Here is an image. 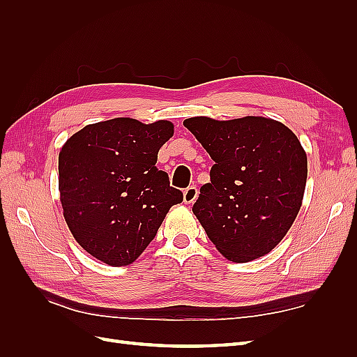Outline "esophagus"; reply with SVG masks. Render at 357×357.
Listing matches in <instances>:
<instances>
[{
    "label": "esophagus",
    "mask_w": 357,
    "mask_h": 357,
    "mask_svg": "<svg viewBox=\"0 0 357 357\" xmlns=\"http://www.w3.org/2000/svg\"><path fill=\"white\" fill-rule=\"evenodd\" d=\"M197 197H198V189L195 186H189L185 192H183V201H185L186 204L195 202Z\"/></svg>",
    "instance_id": "1"
}]
</instances>
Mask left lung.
I'll return each mask as SVG.
<instances>
[{"label":"left lung","mask_w":357,"mask_h":357,"mask_svg":"<svg viewBox=\"0 0 357 357\" xmlns=\"http://www.w3.org/2000/svg\"><path fill=\"white\" fill-rule=\"evenodd\" d=\"M214 165L193 214L228 261L265 256L284 238L304 198L307 153L282 122L262 116L183 122Z\"/></svg>","instance_id":"8db88e82"}]
</instances>
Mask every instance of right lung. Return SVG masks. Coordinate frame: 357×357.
<instances>
[{
	"mask_svg": "<svg viewBox=\"0 0 357 357\" xmlns=\"http://www.w3.org/2000/svg\"><path fill=\"white\" fill-rule=\"evenodd\" d=\"M174 134L169 121L131 117L86 125L59 152L63 218L86 252L112 266L132 264L155 238L183 193L156 168Z\"/></svg>",
	"mask_w": 357,
	"mask_h": 357,
	"instance_id": "right-lung-1",
	"label": "right lung"
}]
</instances>
